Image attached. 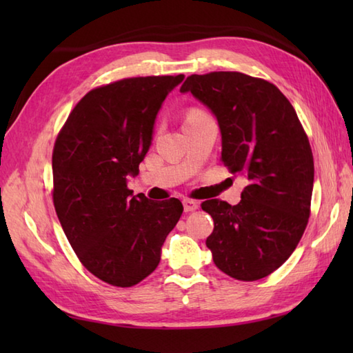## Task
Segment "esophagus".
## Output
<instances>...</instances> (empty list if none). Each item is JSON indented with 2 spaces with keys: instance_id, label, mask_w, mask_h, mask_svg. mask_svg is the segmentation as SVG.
<instances>
[{
  "instance_id": "obj_1",
  "label": "esophagus",
  "mask_w": 353,
  "mask_h": 353,
  "mask_svg": "<svg viewBox=\"0 0 353 353\" xmlns=\"http://www.w3.org/2000/svg\"><path fill=\"white\" fill-rule=\"evenodd\" d=\"M197 208H199V201L192 200V199H185V200H183V209H185V212H192V211H196Z\"/></svg>"
}]
</instances>
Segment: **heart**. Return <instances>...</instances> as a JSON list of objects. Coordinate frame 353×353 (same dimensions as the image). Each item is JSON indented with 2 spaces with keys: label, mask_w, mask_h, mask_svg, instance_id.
<instances>
[{
  "label": "heart",
  "mask_w": 353,
  "mask_h": 353,
  "mask_svg": "<svg viewBox=\"0 0 353 353\" xmlns=\"http://www.w3.org/2000/svg\"><path fill=\"white\" fill-rule=\"evenodd\" d=\"M201 114H203V112H200V110L192 109V110H190V112H188V115H186L185 121H188V119H191V118H196V117H199V115H201Z\"/></svg>",
  "instance_id": "b5f03b06"
}]
</instances>
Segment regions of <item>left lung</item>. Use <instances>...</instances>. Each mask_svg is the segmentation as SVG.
Returning <instances> with one entry per match:
<instances>
[{"label": "left lung", "mask_w": 353, "mask_h": 353, "mask_svg": "<svg viewBox=\"0 0 353 353\" xmlns=\"http://www.w3.org/2000/svg\"><path fill=\"white\" fill-rule=\"evenodd\" d=\"M181 92L212 110L221 162L247 179L238 205L211 199L206 245L215 265L238 281L272 274L294 252L311 214L314 159L294 108L273 83L236 71L192 74Z\"/></svg>", "instance_id": "8db88e82"}]
</instances>
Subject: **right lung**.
<instances>
[{"label":"right lung","mask_w":353,"mask_h":353,"mask_svg":"<svg viewBox=\"0 0 353 353\" xmlns=\"http://www.w3.org/2000/svg\"><path fill=\"white\" fill-rule=\"evenodd\" d=\"M179 76L132 77L81 99L52 148V203L66 238L88 272L114 287L152 274L161 247L183 212L179 199L133 196L162 101Z\"/></svg>","instance_id":"add662e5"}]
</instances>
